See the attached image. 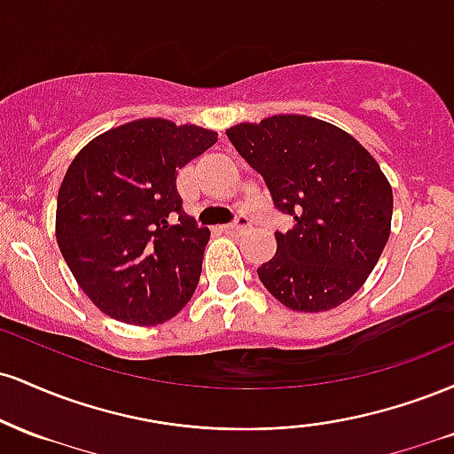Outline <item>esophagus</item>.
Here are the masks:
<instances>
[{"mask_svg": "<svg viewBox=\"0 0 454 454\" xmlns=\"http://www.w3.org/2000/svg\"><path fill=\"white\" fill-rule=\"evenodd\" d=\"M249 217H245V215H237V220L234 222H231L228 223V226H223L226 228V232H241V231H245V228H249Z\"/></svg>", "mask_w": 454, "mask_h": 454, "instance_id": "esophagus-1", "label": "esophagus"}]
</instances>
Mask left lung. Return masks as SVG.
Returning <instances> with one entry per match:
<instances>
[{"label":"left lung","mask_w":454,"mask_h":454,"mask_svg":"<svg viewBox=\"0 0 454 454\" xmlns=\"http://www.w3.org/2000/svg\"><path fill=\"white\" fill-rule=\"evenodd\" d=\"M226 137L262 176L275 209L294 220L258 267L264 288L309 314L350 299L390 234L393 190L378 161L348 132L305 114L239 123Z\"/></svg>","instance_id":"8db88e82"}]
</instances>
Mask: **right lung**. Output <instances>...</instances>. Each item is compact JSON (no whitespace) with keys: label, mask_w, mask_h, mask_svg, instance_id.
<instances>
[{"label":"right lung","mask_w":454,"mask_h":454,"mask_svg":"<svg viewBox=\"0 0 454 454\" xmlns=\"http://www.w3.org/2000/svg\"><path fill=\"white\" fill-rule=\"evenodd\" d=\"M215 143L211 129L138 119L72 160L57 194V245L106 316L153 326L192 299L211 232L185 215L176 170Z\"/></svg>","instance_id":"obj_1"}]
</instances>
